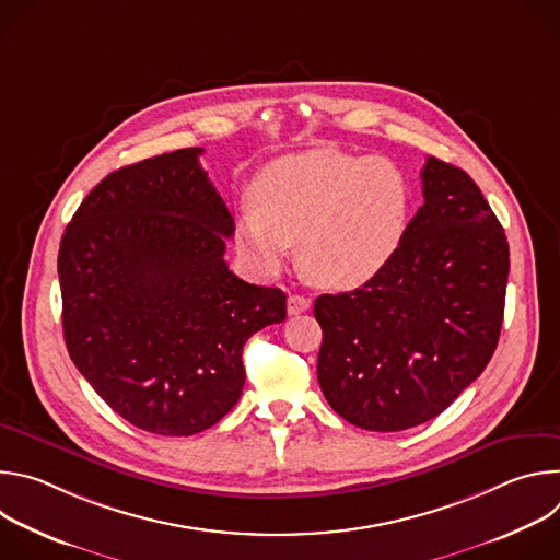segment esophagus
Segmentation results:
<instances>
[{"label":"esophagus","mask_w":560,"mask_h":560,"mask_svg":"<svg viewBox=\"0 0 560 560\" xmlns=\"http://www.w3.org/2000/svg\"><path fill=\"white\" fill-rule=\"evenodd\" d=\"M310 305H312V301L303 294H290L288 296V314H301V312L310 310Z\"/></svg>","instance_id":"esophagus-1"}]
</instances>
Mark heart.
<instances>
[{
  "mask_svg": "<svg viewBox=\"0 0 560 560\" xmlns=\"http://www.w3.org/2000/svg\"><path fill=\"white\" fill-rule=\"evenodd\" d=\"M238 203L234 236L266 275L281 272L292 244L322 285L354 290L381 277L410 225V186L385 156L312 150L288 156L253 184Z\"/></svg>",
  "mask_w": 560,
  "mask_h": 560,
  "instance_id": "b5f03b06",
  "label": "heart"
}]
</instances>
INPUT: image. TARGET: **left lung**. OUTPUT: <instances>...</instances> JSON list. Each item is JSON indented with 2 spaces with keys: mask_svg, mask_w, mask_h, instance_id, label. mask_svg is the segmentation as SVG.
Instances as JSON below:
<instances>
[{
  "mask_svg": "<svg viewBox=\"0 0 560 560\" xmlns=\"http://www.w3.org/2000/svg\"><path fill=\"white\" fill-rule=\"evenodd\" d=\"M423 199L389 268L322 294L316 376L348 423L401 432L439 417L490 363L503 326L510 246L471 177L428 156Z\"/></svg>",
  "mask_w": 560,
  "mask_h": 560,
  "instance_id": "1",
  "label": "left lung"
}]
</instances>
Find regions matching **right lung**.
Returning a JSON list of instances; mask_svg holds the SVG:
<instances>
[{
  "label": "right lung",
  "mask_w": 560,
  "mask_h": 560,
  "mask_svg": "<svg viewBox=\"0 0 560 560\" xmlns=\"http://www.w3.org/2000/svg\"><path fill=\"white\" fill-rule=\"evenodd\" d=\"M184 148L124 166L66 225L57 272L68 354L128 423L159 436L212 428L238 401L246 341L285 294L238 279L234 219Z\"/></svg>",
  "instance_id": "right-lung-1"
}]
</instances>
